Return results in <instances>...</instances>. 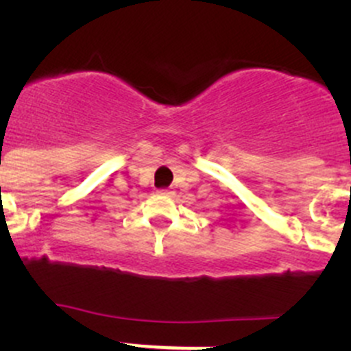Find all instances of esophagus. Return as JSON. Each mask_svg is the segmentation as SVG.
<instances>
[{
	"mask_svg": "<svg viewBox=\"0 0 351 351\" xmlns=\"http://www.w3.org/2000/svg\"><path fill=\"white\" fill-rule=\"evenodd\" d=\"M159 195H166V197H169L171 195V192H169V190H159Z\"/></svg>",
	"mask_w": 351,
	"mask_h": 351,
	"instance_id": "34e87169",
	"label": "esophagus"
}]
</instances>
